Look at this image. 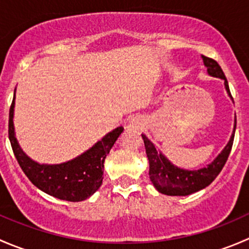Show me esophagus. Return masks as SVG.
Segmentation results:
<instances>
[{
  "label": "esophagus",
  "instance_id": "obj_1",
  "mask_svg": "<svg viewBox=\"0 0 249 249\" xmlns=\"http://www.w3.org/2000/svg\"><path fill=\"white\" fill-rule=\"evenodd\" d=\"M142 126H143V122H142V119H141V118H139V117L132 118V119L129 122V125H127V127H129V129H131V130L142 129Z\"/></svg>",
  "mask_w": 249,
  "mask_h": 249
}]
</instances>
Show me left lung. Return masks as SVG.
<instances>
[{"label":"left lung","instance_id":"8db88e82","mask_svg":"<svg viewBox=\"0 0 249 249\" xmlns=\"http://www.w3.org/2000/svg\"><path fill=\"white\" fill-rule=\"evenodd\" d=\"M201 57L203 65L207 67V73L210 76L224 80L225 90H227L230 99L232 100L228 80L218 62L213 59H210V57L203 56V55H201ZM235 130L236 117L235 123H233L232 134L228 144L223 148L222 152L217 155V158L211 164L199 170H185L173 165L160 150L157 149L154 143L149 141L145 135L142 134L145 153H147L148 160H149V178L155 189L161 194L170 195V196H187V195L196 193L203 188L208 187L215 179V177L219 175L224 167L225 162H227L228 157L231 152Z\"/></svg>","mask_w":249,"mask_h":249}]
</instances>
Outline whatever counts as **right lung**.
<instances>
[{"label": "right lung", "mask_w": 249, "mask_h": 249, "mask_svg": "<svg viewBox=\"0 0 249 249\" xmlns=\"http://www.w3.org/2000/svg\"><path fill=\"white\" fill-rule=\"evenodd\" d=\"M14 99L9 109L8 135L20 167L30 180L48 195L66 201L78 202L91 196L102 184L104 162L115 141L124 131L119 126L97 141L87 152L61 164H39L32 160L19 145L14 130Z\"/></svg>", "instance_id": "right-lung-1"}]
</instances>
